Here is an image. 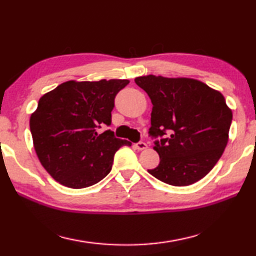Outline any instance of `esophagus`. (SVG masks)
Segmentation results:
<instances>
[{
	"label": "esophagus",
	"instance_id": "obj_1",
	"mask_svg": "<svg viewBox=\"0 0 256 256\" xmlns=\"http://www.w3.org/2000/svg\"><path fill=\"white\" fill-rule=\"evenodd\" d=\"M135 147H136V150H144L147 148V144L144 142H137Z\"/></svg>",
	"mask_w": 256,
	"mask_h": 256
}]
</instances>
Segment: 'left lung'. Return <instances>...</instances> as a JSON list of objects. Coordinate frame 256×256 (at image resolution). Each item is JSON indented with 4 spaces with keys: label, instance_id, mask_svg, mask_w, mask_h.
Instances as JSON below:
<instances>
[{
    "label": "left lung",
    "instance_id": "8db88e82",
    "mask_svg": "<svg viewBox=\"0 0 256 256\" xmlns=\"http://www.w3.org/2000/svg\"><path fill=\"white\" fill-rule=\"evenodd\" d=\"M153 104L150 135L163 137L148 173L174 186L198 182L212 171L228 142L232 112L222 94L201 80L145 75L135 78Z\"/></svg>",
    "mask_w": 256,
    "mask_h": 256
}]
</instances>
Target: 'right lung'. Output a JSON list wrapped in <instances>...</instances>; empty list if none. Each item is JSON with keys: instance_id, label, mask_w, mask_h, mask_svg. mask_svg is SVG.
Wrapping results in <instances>:
<instances>
[{"instance_id": "add662e5", "label": "right lung", "mask_w": 256, "mask_h": 256, "mask_svg": "<svg viewBox=\"0 0 256 256\" xmlns=\"http://www.w3.org/2000/svg\"><path fill=\"white\" fill-rule=\"evenodd\" d=\"M128 80H67L39 98L30 116L34 147L44 170L58 183L82 189L110 173L114 156L121 146L114 132L98 134L110 126L114 96Z\"/></svg>"}]
</instances>
